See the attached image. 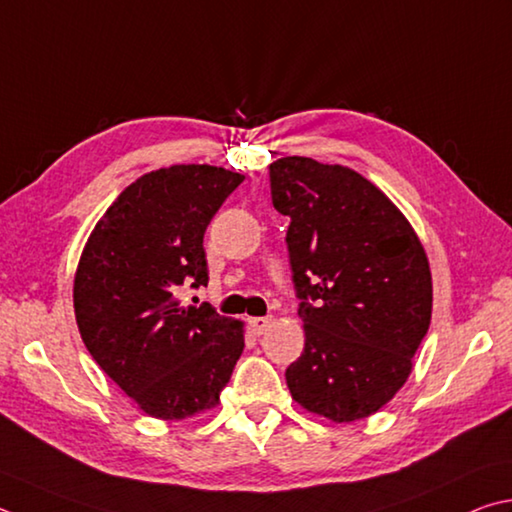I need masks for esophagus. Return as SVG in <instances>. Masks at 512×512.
Wrapping results in <instances>:
<instances>
[{
  "instance_id": "1",
  "label": "esophagus",
  "mask_w": 512,
  "mask_h": 512,
  "mask_svg": "<svg viewBox=\"0 0 512 512\" xmlns=\"http://www.w3.org/2000/svg\"><path fill=\"white\" fill-rule=\"evenodd\" d=\"M271 322H273V318H250L248 320L250 329H253L257 336H262V333H266L268 327H271Z\"/></svg>"
}]
</instances>
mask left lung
I'll return each mask as SVG.
<instances>
[{
	"label": "left lung",
	"instance_id": "left-lung-1",
	"mask_svg": "<svg viewBox=\"0 0 512 512\" xmlns=\"http://www.w3.org/2000/svg\"><path fill=\"white\" fill-rule=\"evenodd\" d=\"M304 351L286 385L304 410L351 423L405 385L432 318L425 250L401 210L365 176L306 156L271 163Z\"/></svg>",
	"mask_w": 512,
	"mask_h": 512
}]
</instances>
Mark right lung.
Wrapping results in <instances>:
<instances>
[{
	"mask_svg": "<svg viewBox=\"0 0 512 512\" xmlns=\"http://www.w3.org/2000/svg\"><path fill=\"white\" fill-rule=\"evenodd\" d=\"M244 181L215 165H172L120 192L82 250L73 306L100 369L145 414L179 421L219 403L244 351L241 322L179 286H208L203 235Z\"/></svg>",
	"mask_w": 512,
	"mask_h": 512,
	"instance_id": "1",
	"label": "right lung"
}]
</instances>
